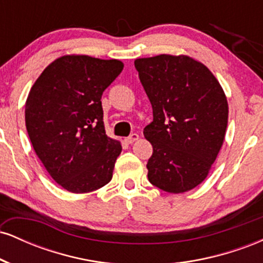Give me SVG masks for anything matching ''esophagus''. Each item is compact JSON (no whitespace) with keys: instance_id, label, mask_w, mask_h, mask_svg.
<instances>
[{"instance_id":"34e87169","label":"esophagus","mask_w":263,"mask_h":263,"mask_svg":"<svg viewBox=\"0 0 263 263\" xmlns=\"http://www.w3.org/2000/svg\"><path fill=\"white\" fill-rule=\"evenodd\" d=\"M138 140V135L137 134H131L128 136V137L125 138V141L127 142V143H134V142H136Z\"/></svg>"}]
</instances>
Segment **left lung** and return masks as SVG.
Returning a JSON list of instances; mask_svg holds the SVG:
<instances>
[{"mask_svg":"<svg viewBox=\"0 0 263 263\" xmlns=\"http://www.w3.org/2000/svg\"><path fill=\"white\" fill-rule=\"evenodd\" d=\"M153 110L143 129L153 153L148 180L168 193H184L206 178L228 126V100L204 64L162 54L135 60Z\"/></svg>","mask_w":263,"mask_h":263,"instance_id":"1","label":"left lung"}]
</instances>
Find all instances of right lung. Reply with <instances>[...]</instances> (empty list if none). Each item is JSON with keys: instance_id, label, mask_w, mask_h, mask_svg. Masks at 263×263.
Instances as JSON below:
<instances>
[{"instance_id": "1", "label": "right lung", "mask_w": 263, "mask_h": 263, "mask_svg": "<svg viewBox=\"0 0 263 263\" xmlns=\"http://www.w3.org/2000/svg\"><path fill=\"white\" fill-rule=\"evenodd\" d=\"M122 69L116 59L65 55L48 65L29 91V140L50 177L68 192H92L112 178L122 147L105 132L101 96Z\"/></svg>"}]
</instances>
